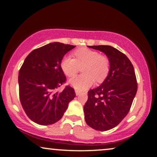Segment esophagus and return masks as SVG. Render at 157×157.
I'll return each mask as SVG.
<instances>
[{
	"instance_id": "34e87169",
	"label": "esophagus",
	"mask_w": 157,
	"mask_h": 157,
	"mask_svg": "<svg viewBox=\"0 0 157 157\" xmlns=\"http://www.w3.org/2000/svg\"><path fill=\"white\" fill-rule=\"evenodd\" d=\"M81 93H82V91H79V90H75V94H76L77 95H79V94H81Z\"/></svg>"
}]
</instances>
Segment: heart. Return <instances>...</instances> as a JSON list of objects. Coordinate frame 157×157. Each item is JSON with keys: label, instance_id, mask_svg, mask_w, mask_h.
Masks as SVG:
<instances>
[{"label": "heart", "instance_id": "b5f03b06", "mask_svg": "<svg viewBox=\"0 0 157 157\" xmlns=\"http://www.w3.org/2000/svg\"><path fill=\"white\" fill-rule=\"evenodd\" d=\"M75 59L65 56L61 61V68L68 77H73L82 67L84 73L71 79L69 83L79 91L88 89L96 80L102 82L110 71V62L107 57L95 50L81 48L73 52Z\"/></svg>", "mask_w": 157, "mask_h": 157}]
</instances>
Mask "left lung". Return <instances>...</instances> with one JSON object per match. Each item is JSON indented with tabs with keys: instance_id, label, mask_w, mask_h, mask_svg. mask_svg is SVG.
I'll use <instances>...</instances> for the list:
<instances>
[{
	"instance_id": "1",
	"label": "left lung",
	"mask_w": 157,
	"mask_h": 157,
	"mask_svg": "<svg viewBox=\"0 0 157 157\" xmlns=\"http://www.w3.org/2000/svg\"><path fill=\"white\" fill-rule=\"evenodd\" d=\"M105 53L110 71L103 83L88 91L84 107L86 124L98 131H107L123 120L137 92L134 66L125 55L111 46H89Z\"/></svg>"
}]
</instances>
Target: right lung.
Instances as JSON below:
<instances>
[{
	"instance_id": "1",
	"label": "right lung",
	"mask_w": 157,
	"mask_h": 157,
	"mask_svg": "<svg viewBox=\"0 0 157 157\" xmlns=\"http://www.w3.org/2000/svg\"><path fill=\"white\" fill-rule=\"evenodd\" d=\"M75 46L59 42L50 43L32 51L18 73L19 98L26 115L39 124L48 125L59 121L75 97L61 68L64 55Z\"/></svg>"
}]
</instances>
